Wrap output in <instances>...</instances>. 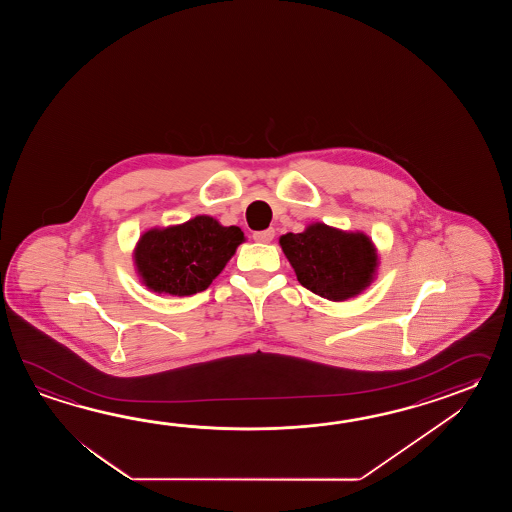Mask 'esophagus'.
Returning <instances> with one entry per match:
<instances>
[{"mask_svg":"<svg viewBox=\"0 0 512 512\" xmlns=\"http://www.w3.org/2000/svg\"><path fill=\"white\" fill-rule=\"evenodd\" d=\"M252 238L260 243H271L274 240V229L258 230L252 234Z\"/></svg>","mask_w":512,"mask_h":512,"instance_id":"1","label":"esophagus"}]
</instances>
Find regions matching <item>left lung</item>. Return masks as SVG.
Segmentation results:
<instances>
[{
  "label": "left lung",
  "mask_w": 512,
  "mask_h": 512,
  "mask_svg": "<svg viewBox=\"0 0 512 512\" xmlns=\"http://www.w3.org/2000/svg\"><path fill=\"white\" fill-rule=\"evenodd\" d=\"M285 258L298 282L329 302H346L364 293L377 278L381 258L362 230L309 223L304 232L280 236Z\"/></svg>",
  "instance_id": "left-lung-1"
}]
</instances>
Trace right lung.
<instances>
[{"mask_svg":"<svg viewBox=\"0 0 512 512\" xmlns=\"http://www.w3.org/2000/svg\"><path fill=\"white\" fill-rule=\"evenodd\" d=\"M245 241L240 227H223L212 216L152 227L133 249V265L142 285L155 294L190 296L216 280Z\"/></svg>","mask_w":512,"mask_h":512,"instance_id":"add662e5","label":"right lung"}]
</instances>
